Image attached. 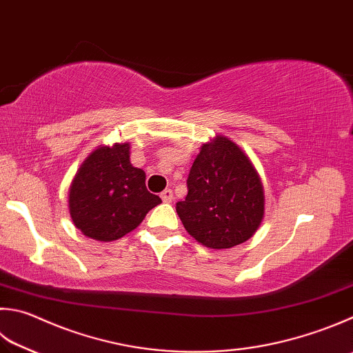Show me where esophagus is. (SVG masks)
Instances as JSON below:
<instances>
[{
    "label": "esophagus",
    "instance_id": "34e87169",
    "mask_svg": "<svg viewBox=\"0 0 353 353\" xmlns=\"http://www.w3.org/2000/svg\"><path fill=\"white\" fill-rule=\"evenodd\" d=\"M161 199L164 203H172V199H174V192L170 189H165L161 192Z\"/></svg>",
    "mask_w": 353,
    "mask_h": 353
}]
</instances>
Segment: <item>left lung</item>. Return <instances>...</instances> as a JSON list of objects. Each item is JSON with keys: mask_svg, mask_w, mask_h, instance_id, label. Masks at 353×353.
Wrapping results in <instances>:
<instances>
[{"mask_svg": "<svg viewBox=\"0 0 353 353\" xmlns=\"http://www.w3.org/2000/svg\"><path fill=\"white\" fill-rule=\"evenodd\" d=\"M176 203L184 229L210 249H230L254 236L264 218V188L250 158L236 143L216 135L201 145Z\"/></svg>", "mask_w": 353, "mask_h": 353, "instance_id": "1", "label": "left lung"}]
</instances>
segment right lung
<instances>
[{"instance_id":"right-lung-1","label":"right lung","mask_w":353,"mask_h":353,"mask_svg":"<svg viewBox=\"0 0 353 353\" xmlns=\"http://www.w3.org/2000/svg\"><path fill=\"white\" fill-rule=\"evenodd\" d=\"M75 228L97 241H115L137 229L161 198L145 189L143 169L130 163V144L99 145L79 165L69 188Z\"/></svg>"}]
</instances>
